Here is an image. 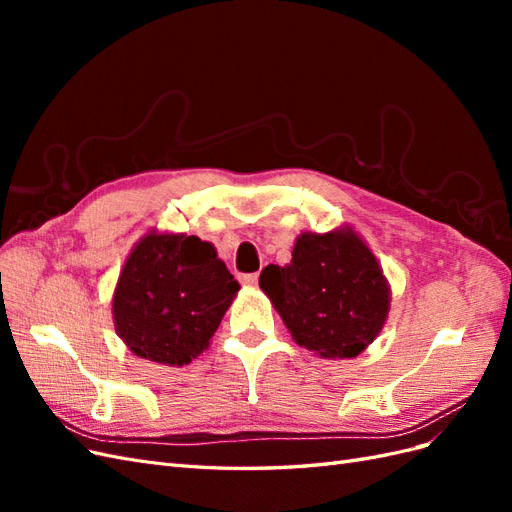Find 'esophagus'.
<instances>
[{"label":"esophagus","instance_id":"1","mask_svg":"<svg viewBox=\"0 0 512 512\" xmlns=\"http://www.w3.org/2000/svg\"><path fill=\"white\" fill-rule=\"evenodd\" d=\"M241 284L245 286H256L258 284V273H247L241 277Z\"/></svg>","mask_w":512,"mask_h":512}]
</instances>
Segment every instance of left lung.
I'll return each mask as SVG.
<instances>
[{"instance_id":"1","label":"left lung","mask_w":512,"mask_h":512,"mask_svg":"<svg viewBox=\"0 0 512 512\" xmlns=\"http://www.w3.org/2000/svg\"><path fill=\"white\" fill-rule=\"evenodd\" d=\"M258 284L294 342L324 359L361 354L389 314V284L378 260L348 228L303 232L290 265L265 267Z\"/></svg>"}]
</instances>
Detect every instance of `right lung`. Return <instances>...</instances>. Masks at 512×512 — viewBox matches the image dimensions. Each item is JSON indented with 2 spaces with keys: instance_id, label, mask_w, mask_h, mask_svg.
<instances>
[{
  "instance_id": "add662e5",
  "label": "right lung",
  "mask_w": 512,
  "mask_h": 512,
  "mask_svg": "<svg viewBox=\"0 0 512 512\" xmlns=\"http://www.w3.org/2000/svg\"><path fill=\"white\" fill-rule=\"evenodd\" d=\"M237 290L211 243L151 232L119 275L115 329L136 356L188 365L209 346Z\"/></svg>"
}]
</instances>
